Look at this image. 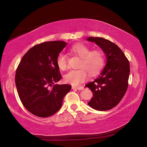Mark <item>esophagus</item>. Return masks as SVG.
<instances>
[{"label":"esophagus","mask_w":147,"mask_h":147,"mask_svg":"<svg viewBox=\"0 0 147 147\" xmlns=\"http://www.w3.org/2000/svg\"><path fill=\"white\" fill-rule=\"evenodd\" d=\"M73 89H78V90H82L84 89L83 86H72Z\"/></svg>","instance_id":"34e87169"}]
</instances>
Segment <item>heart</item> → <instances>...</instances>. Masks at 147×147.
Listing matches in <instances>:
<instances>
[{
    "mask_svg": "<svg viewBox=\"0 0 147 147\" xmlns=\"http://www.w3.org/2000/svg\"><path fill=\"white\" fill-rule=\"evenodd\" d=\"M71 51L81 58V61L78 65L80 69L71 70L65 74L63 80L66 83L78 86L88 78L89 74L91 76H96L103 68L105 59L103 53L100 50L91 51L86 45L78 43L72 47ZM56 63L61 71L67 68L66 56L63 53L58 54Z\"/></svg>",
    "mask_w": 147,
    "mask_h": 147,
    "instance_id": "b5f03b06",
    "label": "heart"
}]
</instances>
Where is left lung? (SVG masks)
<instances>
[{
	"mask_svg": "<svg viewBox=\"0 0 147 147\" xmlns=\"http://www.w3.org/2000/svg\"><path fill=\"white\" fill-rule=\"evenodd\" d=\"M87 40L100 47L107 59L100 75L85 86L93 93L88 105L98 111L109 110L120 102L127 90L130 63L122 50L108 39L89 37Z\"/></svg>",
	"mask_w": 147,
	"mask_h": 147,
	"instance_id": "1",
	"label": "left lung"
}]
</instances>
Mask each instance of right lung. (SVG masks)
<instances>
[{"mask_svg": "<svg viewBox=\"0 0 147 147\" xmlns=\"http://www.w3.org/2000/svg\"><path fill=\"white\" fill-rule=\"evenodd\" d=\"M67 43L44 42L23 56L16 73V85L22 104L31 113L48 117L61 108L68 84H54L61 78L56 59Z\"/></svg>", "mask_w": 147, "mask_h": 147, "instance_id": "obj_1", "label": "right lung"}]
</instances>
